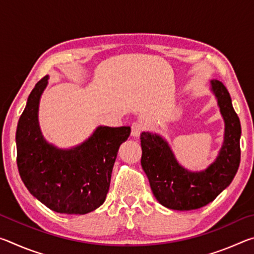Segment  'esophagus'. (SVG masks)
Returning a JSON list of instances; mask_svg holds the SVG:
<instances>
[{
	"instance_id": "esophagus-1",
	"label": "esophagus",
	"mask_w": 254,
	"mask_h": 254,
	"mask_svg": "<svg viewBox=\"0 0 254 254\" xmlns=\"http://www.w3.org/2000/svg\"><path fill=\"white\" fill-rule=\"evenodd\" d=\"M131 134L133 137H139L140 133L144 130V126L141 122H134L131 127Z\"/></svg>"
}]
</instances>
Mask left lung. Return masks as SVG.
I'll use <instances>...</instances> for the list:
<instances>
[{
    "mask_svg": "<svg viewBox=\"0 0 254 254\" xmlns=\"http://www.w3.org/2000/svg\"><path fill=\"white\" fill-rule=\"evenodd\" d=\"M225 123L224 141L212 165L203 171H189L176 160L167 141L150 132L141 133V166L154 197L167 208L191 210L213 201L232 183L241 160V124L222 81L210 80Z\"/></svg>",
    "mask_w": 254,
    "mask_h": 254,
    "instance_id": "left-lung-1",
    "label": "left lung"
}]
</instances>
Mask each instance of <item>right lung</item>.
I'll use <instances>...</instances> for the list:
<instances>
[{"label":"right lung","mask_w":254,"mask_h":254,"mask_svg":"<svg viewBox=\"0 0 254 254\" xmlns=\"http://www.w3.org/2000/svg\"><path fill=\"white\" fill-rule=\"evenodd\" d=\"M45 76L28 97L16 127V163L28 190L51 210L87 214L104 203L120 145L130 127H98L83 143L59 149L48 143L38 122Z\"/></svg>","instance_id":"right-lung-1"}]
</instances>
